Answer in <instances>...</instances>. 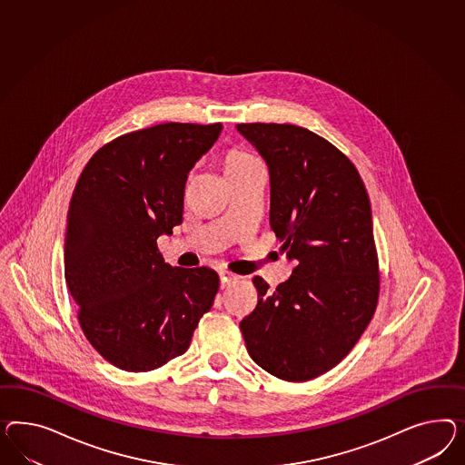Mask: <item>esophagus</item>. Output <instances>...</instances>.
Masks as SVG:
<instances>
[{"instance_id": "esophagus-1", "label": "esophagus", "mask_w": 465, "mask_h": 465, "mask_svg": "<svg viewBox=\"0 0 465 465\" xmlns=\"http://www.w3.org/2000/svg\"><path fill=\"white\" fill-rule=\"evenodd\" d=\"M240 279L237 274H233V272H230V271H222L220 272V284H222V288H226V286H230L233 281H237Z\"/></svg>"}]
</instances>
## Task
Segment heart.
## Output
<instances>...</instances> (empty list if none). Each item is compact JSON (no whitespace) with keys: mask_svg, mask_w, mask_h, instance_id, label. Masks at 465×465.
<instances>
[{"mask_svg":"<svg viewBox=\"0 0 465 465\" xmlns=\"http://www.w3.org/2000/svg\"><path fill=\"white\" fill-rule=\"evenodd\" d=\"M261 165V161L257 157H253L249 152L242 151V149H230L223 155V171L225 176L237 174L242 171H247L251 167Z\"/></svg>","mask_w":465,"mask_h":465,"instance_id":"b5f03b06","label":"heart"}]
</instances>
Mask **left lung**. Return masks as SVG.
<instances>
[{"mask_svg":"<svg viewBox=\"0 0 465 465\" xmlns=\"http://www.w3.org/2000/svg\"><path fill=\"white\" fill-rule=\"evenodd\" d=\"M271 176L269 222L296 267L276 289L253 277L240 322L252 361L289 382L322 376L364 333L379 298L371 201L347 155L289 124H239Z\"/></svg>","mask_w":465,"mask_h":465,"instance_id":"1","label":"left lung"}]
</instances>
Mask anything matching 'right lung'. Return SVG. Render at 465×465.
Returning <instances> with one entry per match:
<instances>
[{"label":"right lung","mask_w":465,"mask_h":465,"mask_svg":"<svg viewBox=\"0 0 465 465\" xmlns=\"http://www.w3.org/2000/svg\"><path fill=\"white\" fill-rule=\"evenodd\" d=\"M222 124H163L114 138L75 184L64 243L65 282L89 343L128 372L188 351L220 279L210 267L163 262L157 247L183 223L189 171Z\"/></svg>","instance_id":"obj_1"}]
</instances>
